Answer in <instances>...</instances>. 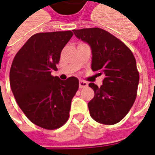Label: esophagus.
<instances>
[{
	"instance_id": "obj_1",
	"label": "esophagus",
	"mask_w": 155,
	"mask_h": 155,
	"mask_svg": "<svg viewBox=\"0 0 155 155\" xmlns=\"http://www.w3.org/2000/svg\"><path fill=\"white\" fill-rule=\"evenodd\" d=\"M79 86H80V88H84V87H87V83L84 80H80Z\"/></svg>"
}]
</instances>
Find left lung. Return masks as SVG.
Instances as JSON below:
<instances>
[{"mask_svg": "<svg viewBox=\"0 0 155 155\" xmlns=\"http://www.w3.org/2000/svg\"><path fill=\"white\" fill-rule=\"evenodd\" d=\"M72 31L91 47L92 70L104 75L101 87L88 84L95 93L87 104L90 115L97 122L114 125L129 113L137 97L139 73L134 56L124 42L101 28Z\"/></svg>", "mask_w": 155, "mask_h": 155, "instance_id": "1", "label": "left lung"}]
</instances>
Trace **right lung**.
<instances>
[{
	"mask_svg": "<svg viewBox=\"0 0 155 155\" xmlns=\"http://www.w3.org/2000/svg\"><path fill=\"white\" fill-rule=\"evenodd\" d=\"M72 35L71 30L34 35L16 54L11 66L9 83L18 106L31 122L46 130H55L67 122L79 88L76 77L61 80L51 75Z\"/></svg>",
	"mask_w": 155,
	"mask_h": 155,
	"instance_id": "1",
	"label": "right lung"
}]
</instances>
